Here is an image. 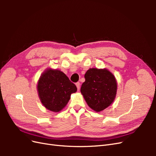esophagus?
I'll list each match as a JSON object with an SVG mask.
<instances>
[{
  "instance_id": "obj_1",
  "label": "esophagus",
  "mask_w": 156,
  "mask_h": 156,
  "mask_svg": "<svg viewBox=\"0 0 156 156\" xmlns=\"http://www.w3.org/2000/svg\"><path fill=\"white\" fill-rule=\"evenodd\" d=\"M76 87H77V90H78V91L79 90V89H80V83H79V82H77V83H76Z\"/></svg>"
}]
</instances>
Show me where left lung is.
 <instances>
[{
  "label": "left lung",
  "instance_id": "obj_1",
  "mask_svg": "<svg viewBox=\"0 0 156 156\" xmlns=\"http://www.w3.org/2000/svg\"><path fill=\"white\" fill-rule=\"evenodd\" d=\"M81 92L92 109L100 112L114 101L117 90L115 77L107 69H89Z\"/></svg>",
  "mask_w": 156,
  "mask_h": 156
}]
</instances>
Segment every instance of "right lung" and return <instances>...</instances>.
I'll return each instance as SVG.
<instances>
[{
	"label": "right lung",
	"mask_w": 156,
	"mask_h": 156,
	"mask_svg": "<svg viewBox=\"0 0 156 156\" xmlns=\"http://www.w3.org/2000/svg\"><path fill=\"white\" fill-rule=\"evenodd\" d=\"M37 90L44 106L48 110L58 112L67 105L71 94L77 89L62 72L49 68L40 76Z\"/></svg>",
	"instance_id": "add662e5"
}]
</instances>
